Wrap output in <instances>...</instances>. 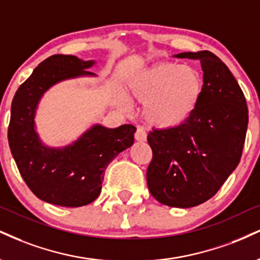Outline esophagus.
<instances>
[{
	"mask_svg": "<svg viewBox=\"0 0 260 260\" xmlns=\"http://www.w3.org/2000/svg\"><path fill=\"white\" fill-rule=\"evenodd\" d=\"M136 139L138 140V142H145L146 140V133L145 131H144V128L142 127H138L137 128V132H136Z\"/></svg>",
	"mask_w": 260,
	"mask_h": 260,
	"instance_id": "1",
	"label": "esophagus"
}]
</instances>
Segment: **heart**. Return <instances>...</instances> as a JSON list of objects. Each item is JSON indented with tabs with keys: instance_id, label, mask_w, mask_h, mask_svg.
<instances>
[{
	"instance_id": "obj_1",
	"label": "heart",
	"mask_w": 260,
	"mask_h": 260,
	"mask_svg": "<svg viewBox=\"0 0 260 260\" xmlns=\"http://www.w3.org/2000/svg\"><path fill=\"white\" fill-rule=\"evenodd\" d=\"M129 94L143 105V116L151 126L180 124L198 106L203 90L201 74L191 65L162 62L134 76L127 84ZM117 102L128 110L131 103L118 94Z\"/></svg>"
}]
</instances>
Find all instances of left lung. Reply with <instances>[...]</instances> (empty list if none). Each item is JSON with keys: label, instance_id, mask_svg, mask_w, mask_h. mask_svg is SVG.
<instances>
[{"label": "left lung", "instance_id": "8db88e82", "mask_svg": "<svg viewBox=\"0 0 260 260\" xmlns=\"http://www.w3.org/2000/svg\"><path fill=\"white\" fill-rule=\"evenodd\" d=\"M201 61L203 90L193 112L179 126L152 129L150 192L170 207L190 208L217 193L242 155L248 109L226 65L209 51L174 55Z\"/></svg>", "mask_w": 260, "mask_h": 260}]
</instances>
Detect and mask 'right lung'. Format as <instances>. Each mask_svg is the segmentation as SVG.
<instances>
[{"instance_id":"1","label":"right lung","mask_w":260,"mask_h":260,"mask_svg":"<svg viewBox=\"0 0 260 260\" xmlns=\"http://www.w3.org/2000/svg\"><path fill=\"white\" fill-rule=\"evenodd\" d=\"M94 64L75 55H52L32 71L12 102L8 127L12 155L31 191L52 205L81 207L94 201L102 191L106 167L134 143L137 128L132 124L117 128L93 124L61 148L47 146L40 139L35 116L43 94L61 81L96 76L87 71Z\"/></svg>"}]
</instances>
